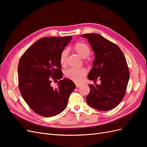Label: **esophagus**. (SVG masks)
<instances>
[{"instance_id": "obj_1", "label": "esophagus", "mask_w": 147, "mask_h": 147, "mask_svg": "<svg viewBox=\"0 0 147 147\" xmlns=\"http://www.w3.org/2000/svg\"><path fill=\"white\" fill-rule=\"evenodd\" d=\"M82 86V84H76V87L77 88H80Z\"/></svg>"}]
</instances>
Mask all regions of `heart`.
<instances>
[{
	"label": "heart",
	"instance_id": "heart-1",
	"mask_svg": "<svg viewBox=\"0 0 147 147\" xmlns=\"http://www.w3.org/2000/svg\"><path fill=\"white\" fill-rule=\"evenodd\" d=\"M75 53L83 59H85L90 55L91 50L86 43L78 42L75 43L73 47ZM68 55V50H64L61 53L60 56V64L62 66H65L67 62V57ZM87 74L86 70L84 68L74 69L70 68L65 72V76L75 82H80Z\"/></svg>",
	"mask_w": 147,
	"mask_h": 147
}]
</instances>
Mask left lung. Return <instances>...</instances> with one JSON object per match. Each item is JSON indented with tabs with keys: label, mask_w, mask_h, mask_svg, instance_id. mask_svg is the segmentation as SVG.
<instances>
[{
	"label": "left lung",
	"mask_w": 147,
	"mask_h": 147,
	"mask_svg": "<svg viewBox=\"0 0 147 147\" xmlns=\"http://www.w3.org/2000/svg\"><path fill=\"white\" fill-rule=\"evenodd\" d=\"M87 38L94 53L93 67L88 79H99L100 84H89L91 91L86 102L92 108L101 111L114 109L123 100L129 79L128 67L123 53L116 44L102 35L92 33Z\"/></svg>",
	"instance_id": "obj_1"
}]
</instances>
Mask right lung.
<instances>
[{"label": "right lung", "instance_id": "1", "mask_svg": "<svg viewBox=\"0 0 147 147\" xmlns=\"http://www.w3.org/2000/svg\"><path fill=\"white\" fill-rule=\"evenodd\" d=\"M72 37H46L31 45L19 61L18 85L22 97L35 113L54 117L66 108L75 83L63 77L60 56ZM52 79L58 87L51 86Z\"/></svg>", "mask_w": 147, "mask_h": 147}]
</instances>
